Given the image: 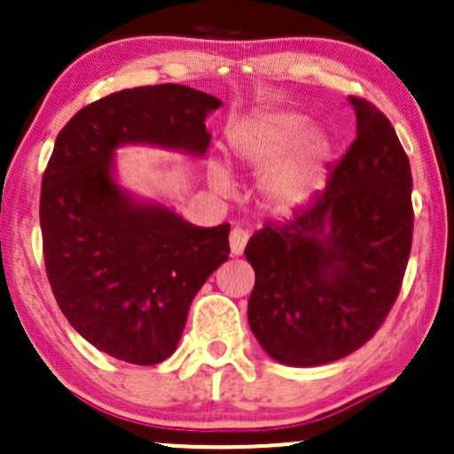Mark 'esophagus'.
Returning <instances> with one entry per match:
<instances>
[{
    "instance_id": "obj_1",
    "label": "esophagus",
    "mask_w": 454,
    "mask_h": 454,
    "mask_svg": "<svg viewBox=\"0 0 454 454\" xmlns=\"http://www.w3.org/2000/svg\"><path fill=\"white\" fill-rule=\"evenodd\" d=\"M247 232L243 231V228H234L231 232V252L232 256H241L245 245H247Z\"/></svg>"
}]
</instances>
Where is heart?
Segmentation results:
<instances>
[{
  "label": "heart",
  "mask_w": 454,
  "mask_h": 454,
  "mask_svg": "<svg viewBox=\"0 0 454 454\" xmlns=\"http://www.w3.org/2000/svg\"><path fill=\"white\" fill-rule=\"evenodd\" d=\"M231 158L243 168L262 170V190L278 205H299L325 184L331 161V140L293 111L258 114L232 129ZM215 190L231 187L222 168L211 170Z\"/></svg>",
  "instance_id": "1"
}]
</instances>
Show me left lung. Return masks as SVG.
Wrapping results in <instances>:
<instances>
[{
  "mask_svg": "<svg viewBox=\"0 0 454 454\" xmlns=\"http://www.w3.org/2000/svg\"><path fill=\"white\" fill-rule=\"evenodd\" d=\"M356 138L326 190L293 217L267 222L245 258L256 284L247 320L290 367H316L364 346L387 320L408 267L414 209L410 160L395 128L350 96Z\"/></svg>",
  "mask_w": 454,
  "mask_h": 454,
  "instance_id": "8db88e82",
  "label": "left lung"
}]
</instances>
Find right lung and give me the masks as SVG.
<instances>
[{"instance_id":"right-lung-1","label":"right lung","mask_w":454,"mask_h":454,"mask_svg":"<svg viewBox=\"0 0 454 454\" xmlns=\"http://www.w3.org/2000/svg\"><path fill=\"white\" fill-rule=\"evenodd\" d=\"M220 104L173 82L134 87L87 104L55 140L40 192L46 278L67 322L119 361L158 364L175 352L196 293L228 260L231 223L198 228L129 200L113 181V149L202 155Z\"/></svg>"}]
</instances>
